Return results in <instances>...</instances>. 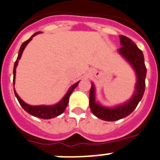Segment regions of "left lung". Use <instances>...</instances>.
Wrapping results in <instances>:
<instances>
[{"label":"left lung","mask_w":160,"mask_h":160,"mask_svg":"<svg viewBox=\"0 0 160 160\" xmlns=\"http://www.w3.org/2000/svg\"><path fill=\"white\" fill-rule=\"evenodd\" d=\"M121 47L118 53L131 64L136 73L137 82L135 84V91L129 101L122 105L114 107H105L95 102V89L92 83L90 90V108L93 114L100 119L105 121H116L128 116L134 111L138 102L142 99L145 90V78L147 68L144 63L143 53L137 46L128 37L120 35Z\"/></svg>","instance_id":"1"}]
</instances>
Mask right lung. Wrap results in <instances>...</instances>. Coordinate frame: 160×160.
<instances>
[{
  "label": "right lung",
  "instance_id": "add662e5",
  "mask_svg": "<svg viewBox=\"0 0 160 160\" xmlns=\"http://www.w3.org/2000/svg\"><path fill=\"white\" fill-rule=\"evenodd\" d=\"M40 33V32H35L34 34H32V37L29 38V40H27L26 42H24L22 45L21 48L19 49V53H18V58H17L16 62H15V64H14L13 66V85L15 83V76H16V68L18 66V61L20 60L21 57H22V54L23 53V50L25 49V46H27V44L32 40V37L36 36L37 34ZM79 82H76L75 84H73L69 90L67 91V93L66 94V95L63 97V98L58 103L55 104V105L52 106H31L25 103L23 100L21 99V98L18 96V94H17L16 90L14 89V94L16 95L17 98H18V102L21 104V106L22 107V108L25 110V111L29 114H30L31 115L35 117H38V118H43V119H49V118H55V117L58 116L61 114H62L63 112L66 110V107H67L68 103H69V98H70V94H72V92L73 91V90L77 87L78 84Z\"/></svg>",
  "mask_w": 160,
  "mask_h": 160
}]
</instances>
